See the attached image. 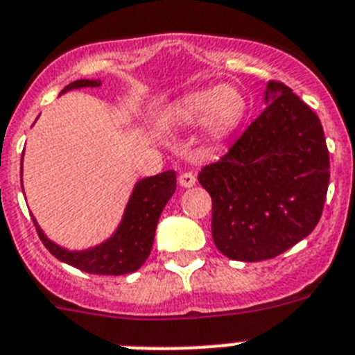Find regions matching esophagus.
Returning a JSON list of instances; mask_svg holds the SVG:
<instances>
[{"mask_svg": "<svg viewBox=\"0 0 355 355\" xmlns=\"http://www.w3.org/2000/svg\"><path fill=\"white\" fill-rule=\"evenodd\" d=\"M178 184H180L182 187H193V185L196 184V177H194L193 171H184V173L178 177Z\"/></svg>", "mask_w": 355, "mask_h": 355, "instance_id": "34e87169", "label": "esophagus"}]
</instances>
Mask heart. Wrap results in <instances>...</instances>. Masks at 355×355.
Instances as JSON below:
<instances>
[{"instance_id": "obj_1", "label": "heart", "mask_w": 355, "mask_h": 355, "mask_svg": "<svg viewBox=\"0 0 355 355\" xmlns=\"http://www.w3.org/2000/svg\"><path fill=\"white\" fill-rule=\"evenodd\" d=\"M245 111L242 94L232 86H219L187 95L175 106L173 114L184 125L205 122L217 132L235 127Z\"/></svg>"}]
</instances>
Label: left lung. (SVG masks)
<instances>
[{
  "instance_id": "left-lung-1",
  "label": "left lung",
  "mask_w": 355,
  "mask_h": 355,
  "mask_svg": "<svg viewBox=\"0 0 355 355\" xmlns=\"http://www.w3.org/2000/svg\"><path fill=\"white\" fill-rule=\"evenodd\" d=\"M273 101L200 182L212 198V239L225 257L269 260L318 225L329 187V150L317 113L281 81Z\"/></svg>"
}]
</instances>
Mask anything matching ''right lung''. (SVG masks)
I'll return each instance as SVG.
<instances>
[{
	"mask_svg": "<svg viewBox=\"0 0 355 355\" xmlns=\"http://www.w3.org/2000/svg\"><path fill=\"white\" fill-rule=\"evenodd\" d=\"M95 86H101V81L79 79L67 85L62 94L74 88H95ZM175 189H177V173L173 170L139 180L127 203L125 214L116 233L104 244L86 251H69L60 248L44 235L35 217L33 225L42 244L60 261H65L76 269L90 274L122 276L138 270L146 261L154 244L159 217L168 200L173 196Z\"/></svg>",
	"mask_w": 355,
	"mask_h": 355,
	"instance_id": "right-lung-1",
	"label": "right lung"
}]
</instances>
